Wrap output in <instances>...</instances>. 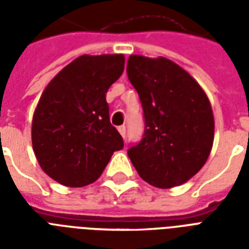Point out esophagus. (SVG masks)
<instances>
[{
    "label": "esophagus",
    "instance_id": "obj_1",
    "mask_svg": "<svg viewBox=\"0 0 249 249\" xmlns=\"http://www.w3.org/2000/svg\"><path fill=\"white\" fill-rule=\"evenodd\" d=\"M119 133H120L123 138H125V136H126V128H125L124 125L119 126Z\"/></svg>",
    "mask_w": 249,
    "mask_h": 249
}]
</instances>
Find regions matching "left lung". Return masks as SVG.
Wrapping results in <instances>:
<instances>
[{
  "instance_id": "left-lung-1",
  "label": "left lung",
  "mask_w": 249,
  "mask_h": 249,
  "mask_svg": "<svg viewBox=\"0 0 249 249\" xmlns=\"http://www.w3.org/2000/svg\"><path fill=\"white\" fill-rule=\"evenodd\" d=\"M129 81L140 95L144 134L128 156L140 177L159 189L187 182L208 160L214 138L211 102L189 72L164 56L130 55Z\"/></svg>"
}]
</instances>
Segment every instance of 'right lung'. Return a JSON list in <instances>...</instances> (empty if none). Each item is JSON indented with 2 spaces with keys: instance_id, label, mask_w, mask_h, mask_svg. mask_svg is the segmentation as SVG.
Returning a JSON list of instances; mask_svg holds the SVG:
<instances>
[{
  "instance_id": "add662e5",
  "label": "right lung",
  "mask_w": 249,
  "mask_h": 249,
  "mask_svg": "<svg viewBox=\"0 0 249 249\" xmlns=\"http://www.w3.org/2000/svg\"><path fill=\"white\" fill-rule=\"evenodd\" d=\"M123 54L84 55L48 84L33 113L32 147L45 173L68 187L101 177L123 138L109 123L106 94L124 72Z\"/></svg>"
}]
</instances>
